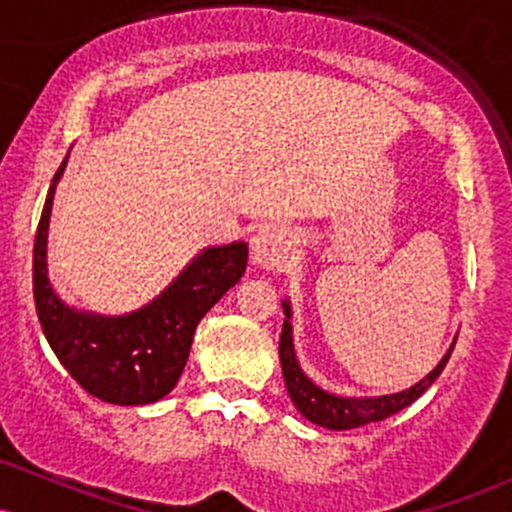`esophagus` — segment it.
<instances>
[{"label":"esophagus","mask_w":512,"mask_h":512,"mask_svg":"<svg viewBox=\"0 0 512 512\" xmlns=\"http://www.w3.org/2000/svg\"><path fill=\"white\" fill-rule=\"evenodd\" d=\"M291 233L284 228H262L252 238V257L260 267L284 269L291 262Z\"/></svg>","instance_id":"esophagus-1"}]
</instances>
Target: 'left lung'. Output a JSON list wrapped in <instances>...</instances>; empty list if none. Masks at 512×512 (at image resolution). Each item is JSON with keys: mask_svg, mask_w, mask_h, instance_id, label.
<instances>
[{"mask_svg": "<svg viewBox=\"0 0 512 512\" xmlns=\"http://www.w3.org/2000/svg\"><path fill=\"white\" fill-rule=\"evenodd\" d=\"M284 305V330L279 337V358H281V370H284V383L286 390L296 404V409L301 411L308 421L332 428V431H349V428H358L373 424V421H383L387 416L397 414L404 407H409L414 399H419L424 392L436 383V378L443 373L445 363L452 354V344L448 354L440 358V363L424 380H419L416 385H411L409 390L395 392V395H383V397H339L332 392H325L322 387H317L308 375L303 373L298 366L296 351H293V325H291V305L289 301ZM457 342V337H455Z\"/></svg>", "mask_w": 512, "mask_h": 512, "instance_id": "left-lung-1", "label": "left lung"}]
</instances>
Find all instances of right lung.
Listing matches in <instances>:
<instances>
[{
  "mask_svg": "<svg viewBox=\"0 0 512 512\" xmlns=\"http://www.w3.org/2000/svg\"><path fill=\"white\" fill-rule=\"evenodd\" d=\"M64 166L67 158L50 185L33 245L40 327L62 366L88 395L120 407L158 402L178 383L199 320L243 276L248 245L231 243L199 252L161 296L134 313L105 317L69 308L48 279L50 211Z\"/></svg>",
  "mask_w": 512,
  "mask_h": 512,
  "instance_id": "add662e5",
  "label": "right lung"
}]
</instances>
